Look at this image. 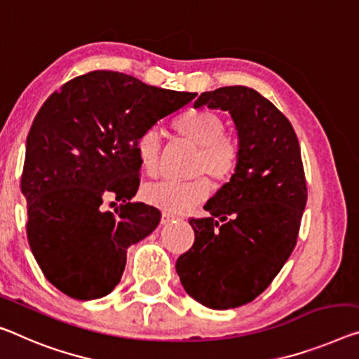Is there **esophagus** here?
I'll return each mask as SVG.
<instances>
[{"instance_id":"1","label":"esophagus","mask_w":359,"mask_h":359,"mask_svg":"<svg viewBox=\"0 0 359 359\" xmlns=\"http://www.w3.org/2000/svg\"><path fill=\"white\" fill-rule=\"evenodd\" d=\"M173 219H175L173 215H170V213H167V212L162 213V224H167V223H170V222H173Z\"/></svg>"}]
</instances>
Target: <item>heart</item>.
<instances>
[{"label": "heart", "mask_w": 359, "mask_h": 359, "mask_svg": "<svg viewBox=\"0 0 359 359\" xmlns=\"http://www.w3.org/2000/svg\"><path fill=\"white\" fill-rule=\"evenodd\" d=\"M172 130L175 135L198 147L192 162V175L198 176L184 183L158 181L147 184L142 189V197L147 203L167 213H184L210 194L209 177L215 184H224L233 178L241 163V144L236 137L224 133V118L210 109L186 110L173 120ZM161 147V136L156 130L142 131L137 137L136 154L141 170L147 176H156L158 172Z\"/></svg>", "instance_id": "b5f03b06"}]
</instances>
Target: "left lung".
I'll return each mask as SVG.
<instances>
[{"mask_svg":"<svg viewBox=\"0 0 359 359\" xmlns=\"http://www.w3.org/2000/svg\"><path fill=\"white\" fill-rule=\"evenodd\" d=\"M228 110L236 123L241 163L205 203L207 218H191L196 239L176 262L192 299L213 310L255 300L295 249L306 205L300 144L287 117L247 86L202 93L194 107Z\"/></svg>","mask_w":359,"mask_h":359,"instance_id":"left-lung-1","label":"left lung"}]
</instances>
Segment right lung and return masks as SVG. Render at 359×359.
I'll return each instance as SVG.
<instances>
[{"label":"right lung","instance_id":"1","mask_svg":"<svg viewBox=\"0 0 359 359\" xmlns=\"http://www.w3.org/2000/svg\"><path fill=\"white\" fill-rule=\"evenodd\" d=\"M194 97L93 70L64 83L38 110L20 191L29 245L54 287L95 300L120 283L126 249L162 217L156 207L131 202L140 187L137 137ZM112 196L123 203L107 212L103 202Z\"/></svg>","mask_w":359,"mask_h":359}]
</instances>
